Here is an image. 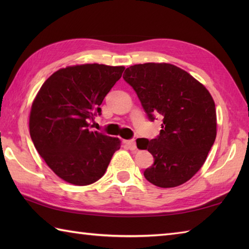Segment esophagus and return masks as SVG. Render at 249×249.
Instances as JSON below:
<instances>
[{
  "label": "esophagus",
  "instance_id": "34e87169",
  "mask_svg": "<svg viewBox=\"0 0 249 249\" xmlns=\"http://www.w3.org/2000/svg\"><path fill=\"white\" fill-rule=\"evenodd\" d=\"M124 143H125L126 145H127V147H128L129 150H131V151L136 150L137 145H136V141H135L134 139H131V140H125Z\"/></svg>",
  "mask_w": 249,
  "mask_h": 249
}]
</instances>
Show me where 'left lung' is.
Here are the masks:
<instances>
[{
    "label": "left lung",
    "instance_id": "8db88e82",
    "mask_svg": "<svg viewBox=\"0 0 249 249\" xmlns=\"http://www.w3.org/2000/svg\"><path fill=\"white\" fill-rule=\"evenodd\" d=\"M124 73L149 120L162 118L155 139H137V146L154 157L144 178L158 187L179 186L200 170L214 144V100L203 84L172 64H137Z\"/></svg>",
    "mask_w": 249,
    "mask_h": 249
}]
</instances>
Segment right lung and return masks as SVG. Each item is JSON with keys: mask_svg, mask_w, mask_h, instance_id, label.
Returning <instances> with one entry per match:
<instances>
[{"mask_svg": "<svg viewBox=\"0 0 249 249\" xmlns=\"http://www.w3.org/2000/svg\"><path fill=\"white\" fill-rule=\"evenodd\" d=\"M124 66L83 64L47 79L32 104L30 135L47 165L64 181L86 186L107 170L120 139L89 129Z\"/></svg>", "mask_w": 249, "mask_h": 249, "instance_id": "right-lung-1", "label": "right lung"}]
</instances>
